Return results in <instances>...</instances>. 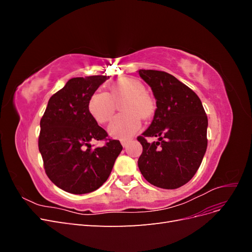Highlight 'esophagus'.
I'll use <instances>...</instances> for the list:
<instances>
[{
	"label": "esophagus",
	"instance_id": "esophagus-1",
	"mask_svg": "<svg viewBox=\"0 0 252 252\" xmlns=\"http://www.w3.org/2000/svg\"><path fill=\"white\" fill-rule=\"evenodd\" d=\"M130 141H131V139H122V140H121V144L123 145V146L125 147L126 145H127L129 142H130Z\"/></svg>",
	"mask_w": 252,
	"mask_h": 252
}]
</instances>
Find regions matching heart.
<instances>
[{
  "label": "heart",
  "mask_w": 252,
  "mask_h": 252,
  "mask_svg": "<svg viewBox=\"0 0 252 252\" xmlns=\"http://www.w3.org/2000/svg\"><path fill=\"white\" fill-rule=\"evenodd\" d=\"M121 111L108 127L111 135L126 139L134 134L141 127V118L149 119L155 112V102L146 94V88L139 80L122 78L113 82L109 93H94L88 101V110L97 123L105 124L111 120L116 111V103L121 101Z\"/></svg>",
  "instance_id": "heart-1"
}]
</instances>
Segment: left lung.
I'll list each match as a JSON object with an SVG mask.
<instances>
[{
    "mask_svg": "<svg viewBox=\"0 0 252 252\" xmlns=\"http://www.w3.org/2000/svg\"><path fill=\"white\" fill-rule=\"evenodd\" d=\"M157 100L154 120L138 136L143 152L138 165L150 184L164 189L185 185L199 169L207 149L208 119L200 97L173 75L139 70ZM158 137L149 143L146 137Z\"/></svg>",
    "mask_w": 252,
    "mask_h": 252,
    "instance_id": "left-lung-1",
    "label": "left lung"
}]
</instances>
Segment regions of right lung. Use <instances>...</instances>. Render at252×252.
<instances>
[{"label":"right lung","mask_w":252,"mask_h":252,"mask_svg":"<svg viewBox=\"0 0 252 252\" xmlns=\"http://www.w3.org/2000/svg\"><path fill=\"white\" fill-rule=\"evenodd\" d=\"M109 77L73 78L53 94L40 122L39 150L49 180L64 191L89 193L107 181L123 149L119 140L97 125L88 101ZM105 140L102 148L90 144Z\"/></svg>","instance_id":"obj_1"}]
</instances>
